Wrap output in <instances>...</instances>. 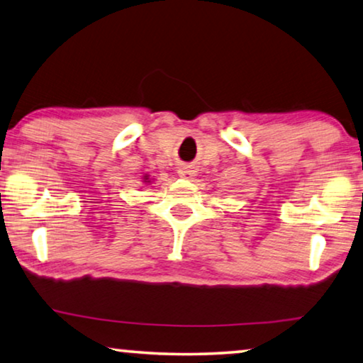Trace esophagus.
<instances>
[{
	"label": "esophagus",
	"mask_w": 363,
	"mask_h": 363,
	"mask_svg": "<svg viewBox=\"0 0 363 363\" xmlns=\"http://www.w3.org/2000/svg\"><path fill=\"white\" fill-rule=\"evenodd\" d=\"M196 167L192 164H181L177 167V176L182 177V179H192L194 176H196Z\"/></svg>",
	"instance_id": "obj_1"
}]
</instances>
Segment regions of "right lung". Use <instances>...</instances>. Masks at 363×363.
Returning a JSON list of instances; mask_svg holds the SVG:
<instances>
[{
  "instance_id": "right-lung-1",
  "label": "right lung",
  "mask_w": 363,
  "mask_h": 363,
  "mask_svg": "<svg viewBox=\"0 0 363 363\" xmlns=\"http://www.w3.org/2000/svg\"><path fill=\"white\" fill-rule=\"evenodd\" d=\"M143 184H147V186H148V184H151V179H150V174H145V176H143Z\"/></svg>"
}]
</instances>
